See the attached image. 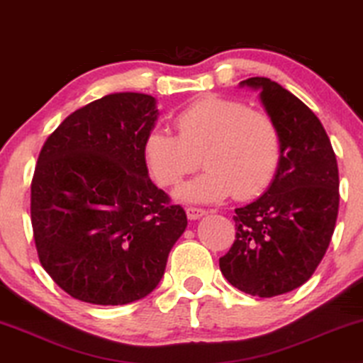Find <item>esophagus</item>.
Here are the masks:
<instances>
[{
    "mask_svg": "<svg viewBox=\"0 0 363 363\" xmlns=\"http://www.w3.org/2000/svg\"><path fill=\"white\" fill-rule=\"evenodd\" d=\"M186 214H187V217H189V220H197V219H201L202 216H206V211L199 209V207H187Z\"/></svg>",
    "mask_w": 363,
    "mask_h": 363,
    "instance_id": "34e87169",
    "label": "esophagus"
}]
</instances>
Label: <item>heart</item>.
Wrapping results in <instances>:
<instances>
[{
  "mask_svg": "<svg viewBox=\"0 0 363 363\" xmlns=\"http://www.w3.org/2000/svg\"><path fill=\"white\" fill-rule=\"evenodd\" d=\"M179 134L152 129L143 144L149 174L161 186H172L196 171L204 154L206 172L179 186L182 202L209 204L232 194L250 199L267 189L282 157L275 121L239 99L206 96L176 116Z\"/></svg>",
  "mask_w": 363,
  "mask_h": 363,
  "instance_id": "1",
  "label": "heart"
}]
</instances>
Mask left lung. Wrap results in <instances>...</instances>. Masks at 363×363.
<instances>
[{
    "label": "left lung",
    "mask_w": 363,
    "mask_h": 363,
    "mask_svg": "<svg viewBox=\"0 0 363 363\" xmlns=\"http://www.w3.org/2000/svg\"><path fill=\"white\" fill-rule=\"evenodd\" d=\"M239 86L259 91L282 157L269 189L235 209V240L219 267L239 291L275 297L306 284L325 255L339 214V167L322 123L291 91L269 77Z\"/></svg>",
    "instance_id": "obj_1"
}]
</instances>
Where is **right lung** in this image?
Returning a JSON list of instances; mask_svg holds the SVG:
<instances>
[{"label":"right lung","instance_id":"right-lung-1","mask_svg":"<svg viewBox=\"0 0 363 363\" xmlns=\"http://www.w3.org/2000/svg\"><path fill=\"white\" fill-rule=\"evenodd\" d=\"M156 98L113 93L67 116L43 146L31 182L40 262L71 297L124 306L151 294L187 227L149 179L143 144Z\"/></svg>","mask_w":363,"mask_h":363}]
</instances>
